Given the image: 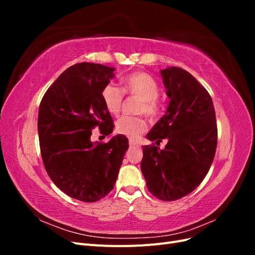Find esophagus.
<instances>
[{
  "label": "esophagus",
  "instance_id": "1",
  "mask_svg": "<svg viewBox=\"0 0 255 255\" xmlns=\"http://www.w3.org/2000/svg\"><path fill=\"white\" fill-rule=\"evenodd\" d=\"M129 146H130V148H134V146H139V144H138L135 140L129 139Z\"/></svg>",
  "mask_w": 255,
  "mask_h": 255
}]
</instances>
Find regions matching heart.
Listing matches in <instances>:
<instances>
[{"label":"heart","instance_id":"b5f03b06","mask_svg":"<svg viewBox=\"0 0 255 255\" xmlns=\"http://www.w3.org/2000/svg\"><path fill=\"white\" fill-rule=\"evenodd\" d=\"M119 88L113 83L107 84L101 92V98L105 109L112 115H118L123 101V92L130 97L140 100L136 112L145 114L150 118H155L161 111V103L157 99L159 86L152 75L137 71L127 75L121 82ZM146 128V122L142 117L125 116L116 122V130L118 134L127 136L130 139H137Z\"/></svg>","mask_w":255,"mask_h":255}]
</instances>
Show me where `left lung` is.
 <instances>
[{"label": "left lung", "instance_id": "left-lung-1", "mask_svg": "<svg viewBox=\"0 0 255 255\" xmlns=\"http://www.w3.org/2000/svg\"><path fill=\"white\" fill-rule=\"evenodd\" d=\"M170 99L166 114L146 134L164 150L142 146L141 171L151 194L174 201L195 190L210 170L217 146V125L212 98L189 72L169 67L160 71Z\"/></svg>", "mask_w": 255, "mask_h": 255}]
</instances>
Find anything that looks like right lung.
Returning <instances> with one entry per match:
<instances>
[{
  "mask_svg": "<svg viewBox=\"0 0 255 255\" xmlns=\"http://www.w3.org/2000/svg\"><path fill=\"white\" fill-rule=\"evenodd\" d=\"M114 71L100 64L71 66L51 85L39 106L38 135L45 170L61 191L83 202L110 194L128 149L123 135L106 143L90 140L96 127L105 135L113 133L101 92Z\"/></svg>",
  "mask_w": 255,
  "mask_h": 255,
  "instance_id": "obj_1",
  "label": "right lung"
}]
</instances>
